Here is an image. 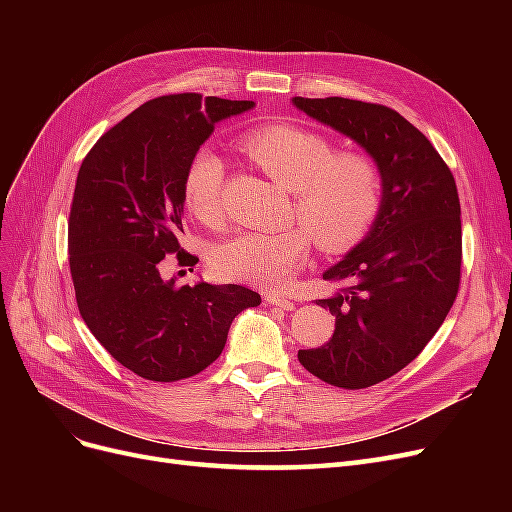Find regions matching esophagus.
<instances>
[{
    "label": "esophagus",
    "mask_w": 512,
    "mask_h": 512,
    "mask_svg": "<svg viewBox=\"0 0 512 512\" xmlns=\"http://www.w3.org/2000/svg\"><path fill=\"white\" fill-rule=\"evenodd\" d=\"M265 301H267L269 305L282 307V309H294V303H292L288 297H284V294H275V292H269L267 297H265Z\"/></svg>",
    "instance_id": "34e87169"
}]
</instances>
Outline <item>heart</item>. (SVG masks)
I'll return each mask as SVG.
<instances>
[{"instance_id":"obj_1","label":"heart","mask_w":512,"mask_h":512,"mask_svg":"<svg viewBox=\"0 0 512 512\" xmlns=\"http://www.w3.org/2000/svg\"><path fill=\"white\" fill-rule=\"evenodd\" d=\"M243 151L284 190L292 192L284 230H239L213 250L211 265L228 280L260 288L282 286L303 265L312 235L318 250L344 252L359 243L382 205L384 179L365 153H335L327 136L297 123H273L243 136ZM226 164L213 147L192 153L183 173V203L207 226L222 222Z\"/></svg>"}]
</instances>
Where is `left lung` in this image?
Wrapping results in <instances>:
<instances>
[{
  "label": "left lung",
  "mask_w": 512,
  "mask_h": 512,
  "mask_svg": "<svg viewBox=\"0 0 512 512\" xmlns=\"http://www.w3.org/2000/svg\"><path fill=\"white\" fill-rule=\"evenodd\" d=\"M361 145L382 170V205L367 235L322 273L346 286L316 303L335 316L327 346L301 365L339 389H367L412 363L436 335L459 290L461 207L453 173L423 132L382 104L292 98Z\"/></svg>",
  "instance_id": "8db88e82"
}]
</instances>
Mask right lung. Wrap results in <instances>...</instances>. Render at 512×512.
<instances>
[{"label":"right lung","instance_id":"1","mask_svg":"<svg viewBox=\"0 0 512 512\" xmlns=\"http://www.w3.org/2000/svg\"><path fill=\"white\" fill-rule=\"evenodd\" d=\"M250 100L175 94L149 100L91 149L76 177L68 222L70 273L79 312L115 361L153 382L209 367L228 329L260 294L237 284L164 280L166 254L183 250V173L215 123Z\"/></svg>","mask_w":512,"mask_h":512}]
</instances>
